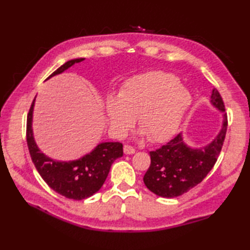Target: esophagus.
I'll return each instance as SVG.
<instances>
[{"instance_id":"1","label":"esophagus","mask_w":250,"mask_h":250,"mask_svg":"<svg viewBox=\"0 0 250 250\" xmlns=\"http://www.w3.org/2000/svg\"><path fill=\"white\" fill-rule=\"evenodd\" d=\"M124 152L125 153V155H133V153H135V149L130 145H125L124 146Z\"/></svg>"}]
</instances>
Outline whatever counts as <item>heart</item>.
Masks as SVG:
<instances>
[{"instance_id":"b5f03b06","label":"heart","mask_w":250,"mask_h":250,"mask_svg":"<svg viewBox=\"0 0 250 250\" xmlns=\"http://www.w3.org/2000/svg\"><path fill=\"white\" fill-rule=\"evenodd\" d=\"M191 101L190 92L173 74L148 72L126 82L119 99L109 97L106 113L118 135H125L139 118L148 140L163 142L176 132Z\"/></svg>"}]
</instances>
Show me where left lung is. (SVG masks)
I'll list each match as a JSON object with an SVG mask.
<instances>
[{"label":"left lung","instance_id":"obj_1","mask_svg":"<svg viewBox=\"0 0 250 250\" xmlns=\"http://www.w3.org/2000/svg\"><path fill=\"white\" fill-rule=\"evenodd\" d=\"M210 102L225 113V103L217 89H213ZM228 117L224 114L222 128L216 139L201 148H191L177 134L158 149L150 151V167L144 176L146 187L163 198H175L187 192L203 180L214 167L224 145Z\"/></svg>","mask_w":250,"mask_h":250}]
</instances>
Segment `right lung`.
<instances>
[{"label":"right lung","mask_w":250,"mask_h":250,"mask_svg":"<svg viewBox=\"0 0 250 250\" xmlns=\"http://www.w3.org/2000/svg\"><path fill=\"white\" fill-rule=\"evenodd\" d=\"M84 59H74L65 62L48 77L67 70L75 63ZM34 101L26 118V143L37 172L56 192L72 200H83L93 195L102 187L109 173L111 164L124 155V146L119 142L101 143L94 149L78 160L56 161L45 156L36 143L32 132V114Z\"/></svg>","instance_id":"1"}]
</instances>
